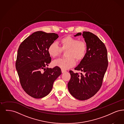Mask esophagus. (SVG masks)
Wrapping results in <instances>:
<instances>
[{
	"label": "esophagus",
	"mask_w": 124,
	"mask_h": 124,
	"mask_svg": "<svg viewBox=\"0 0 124 124\" xmlns=\"http://www.w3.org/2000/svg\"><path fill=\"white\" fill-rule=\"evenodd\" d=\"M61 71H62V73H64V72H66V71H65L64 70H61Z\"/></svg>",
	"instance_id": "obj_1"
}]
</instances>
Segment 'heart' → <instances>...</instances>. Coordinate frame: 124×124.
<instances>
[{
  "instance_id": "heart-1",
  "label": "heart",
  "mask_w": 124,
  "mask_h": 124,
  "mask_svg": "<svg viewBox=\"0 0 124 124\" xmlns=\"http://www.w3.org/2000/svg\"><path fill=\"white\" fill-rule=\"evenodd\" d=\"M59 47L56 42L52 43L48 47L47 52L52 58H56L66 51L65 59H59L54 60L52 64L54 66L60 68L62 70H67L72 68L76 64V60L80 62L85 58L87 45L84 40H79L78 39L67 36L60 40Z\"/></svg>"
}]
</instances>
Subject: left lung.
<instances>
[{"instance_id":"left-lung-1","label":"left lung","mask_w":124,"mask_h":124,"mask_svg":"<svg viewBox=\"0 0 124 124\" xmlns=\"http://www.w3.org/2000/svg\"><path fill=\"white\" fill-rule=\"evenodd\" d=\"M81 35L78 32L74 36ZM82 36L87 45V51L84 59L74 69L81 71L83 74L69 71L71 78L68 89L75 98L85 100L100 89L108 61L106 47L97 36L89 31H84Z\"/></svg>"}]
</instances>
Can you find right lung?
<instances>
[{"mask_svg": "<svg viewBox=\"0 0 124 124\" xmlns=\"http://www.w3.org/2000/svg\"><path fill=\"white\" fill-rule=\"evenodd\" d=\"M58 37L54 33L38 31L25 39L18 49L15 65L20 83L24 92L34 98L48 94L62 73L57 66L46 68L52 60L48 47Z\"/></svg>", "mask_w": 124, "mask_h": 124, "instance_id": "right-lung-1", "label": "right lung"}]
</instances>
